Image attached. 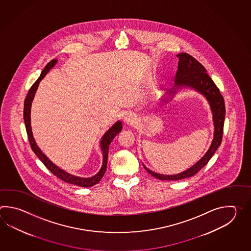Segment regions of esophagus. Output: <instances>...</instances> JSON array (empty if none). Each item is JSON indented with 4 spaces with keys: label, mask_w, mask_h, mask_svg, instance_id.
Masks as SVG:
<instances>
[{
    "label": "esophagus",
    "mask_w": 251,
    "mask_h": 251,
    "mask_svg": "<svg viewBox=\"0 0 251 251\" xmlns=\"http://www.w3.org/2000/svg\"><path fill=\"white\" fill-rule=\"evenodd\" d=\"M123 122L128 126H134L137 124V118L133 115H127L124 118Z\"/></svg>",
    "instance_id": "obj_1"
}]
</instances>
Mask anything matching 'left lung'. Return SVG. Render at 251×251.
<instances>
[{
  "mask_svg": "<svg viewBox=\"0 0 251 251\" xmlns=\"http://www.w3.org/2000/svg\"><path fill=\"white\" fill-rule=\"evenodd\" d=\"M178 57V64L175 77V83L170 91H167L164 96L161 97L160 103L161 105L171 101L178 92L184 89H190L197 91L204 97L208 102L209 107L213 118V138L211 145L203 157L194 165L186 171H182L175 175H164L151 171L146 166L144 168L151 176L160 180H179L194 176L200 171L203 166L206 165L210 159L213 157L216 150L222 143L224 132V118H225V105L224 98L219 91L217 86L214 84L211 77L206 74V70L198 60L187 53H180L176 55Z\"/></svg>",
  "mask_w": 251,
  "mask_h": 251,
  "instance_id": "1",
  "label": "left lung"
}]
</instances>
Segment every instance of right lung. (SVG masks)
<instances>
[{
    "label": "right lung",
    "mask_w": 251,
    "mask_h": 251,
    "mask_svg": "<svg viewBox=\"0 0 251 251\" xmlns=\"http://www.w3.org/2000/svg\"><path fill=\"white\" fill-rule=\"evenodd\" d=\"M58 60L57 59H53L51 62H49L46 67L43 69L41 75L39 76L37 81L33 84L30 90L28 91L27 97L25 99L24 102V122H25V126L27 130V137L29 141V144L31 146V149L38 156V159L42 161L44 165L48 168L49 171L53 173L54 176H57L60 179L64 180V182H67L73 185H76L79 187H90L96 185L97 183L100 181L102 176H104L105 172L107 171V156H108V149H109V144H111L113 139L115 138L118 133H120L123 129V126L121 121H117L116 123L112 125V126L107 129L105 133L102 135L101 139L100 141V148L101 151L102 157V166L99 172L95 174L94 176L91 177H81V176H75L73 174H70L67 171L61 169L60 167L55 165L52 160L48 158L47 155L45 154L42 151V150L38 147V144L35 141V138L33 136L32 129H31V106H32L33 100L34 97L36 95V92L38 90V86L40 81L44 79V77L47 75L48 72L51 69H53V66L57 64Z\"/></svg>",
    "instance_id": "obj_1"
}]
</instances>
